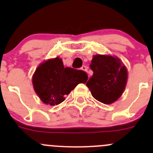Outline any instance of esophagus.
I'll return each mask as SVG.
<instances>
[{"instance_id": "34e87169", "label": "esophagus", "mask_w": 153, "mask_h": 153, "mask_svg": "<svg viewBox=\"0 0 153 153\" xmlns=\"http://www.w3.org/2000/svg\"><path fill=\"white\" fill-rule=\"evenodd\" d=\"M87 67H86V66H83L82 67H81V69H82V70H84V71H85V72H86V71H87Z\"/></svg>"}]
</instances>
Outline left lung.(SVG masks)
Masks as SVG:
<instances>
[{"instance_id": "8db88e82", "label": "left lung", "mask_w": 153, "mask_h": 153, "mask_svg": "<svg viewBox=\"0 0 153 153\" xmlns=\"http://www.w3.org/2000/svg\"><path fill=\"white\" fill-rule=\"evenodd\" d=\"M93 75L86 83L92 96L101 103L115 102L124 92L127 70L119 58L110 55H94L89 65Z\"/></svg>"}]
</instances>
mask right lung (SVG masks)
Wrapping results in <instances>:
<instances>
[{"label": "right lung", "instance_id": "obj_1", "mask_svg": "<svg viewBox=\"0 0 153 153\" xmlns=\"http://www.w3.org/2000/svg\"><path fill=\"white\" fill-rule=\"evenodd\" d=\"M85 72L64 67L61 58L49 59L40 64L32 76V84L37 95L46 104L58 105L65 100L78 84H85Z\"/></svg>", "mask_w": 153, "mask_h": 153}]
</instances>
